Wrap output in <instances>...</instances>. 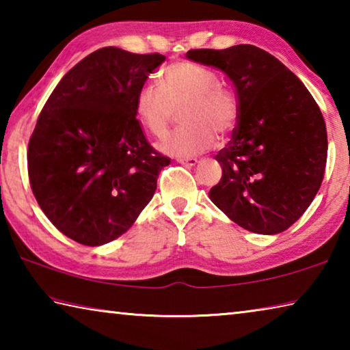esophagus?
Wrapping results in <instances>:
<instances>
[{
	"label": "esophagus",
	"mask_w": 350,
	"mask_h": 350,
	"mask_svg": "<svg viewBox=\"0 0 350 350\" xmlns=\"http://www.w3.org/2000/svg\"><path fill=\"white\" fill-rule=\"evenodd\" d=\"M177 162L182 165H187V167H194V165H196L199 161L194 157H189V159H177Z\"/></svg>",
	"instance_id": "34e87169"
}]
</instances>
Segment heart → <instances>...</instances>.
Returning <instances> with one entry per match:
<instances>
[{"mask_svg": "<svg viewBox=\"0 0 350 350\" xmlns=\"http://www.w3.org/2000/svg\"><path fill=\"white\" fill-rule=\"evenodd\" d=\"M162 88L144 83L134 97V111L148 131L162 137L182 111L183 126L161 142V151L188 157L216 145L219 133L228 135L238 122V106L227 91L217 88L210 70L193 63H176L165 68Z\"/></svg>", "mask_w": 350, "mask_h": 350, "instance_id": "heart-1", "label": "heart"}]
</instances>
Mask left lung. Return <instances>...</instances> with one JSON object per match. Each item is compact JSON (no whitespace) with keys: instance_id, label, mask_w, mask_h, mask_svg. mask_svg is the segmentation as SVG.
<instances>
[{"instance_id":"8db88e82","label":"left lung","mask_w":350,"mask_h":350,"mask_svg":"<svg viewBox=\"0 0 350 350\" xmlns=\"http://www.w3.org/2000/svg\"><path fill=\"white\" fill-rule=\"evenodd\" d=\"M187 58L221 70L238 94V126L215 157L222 177L211 202L248 232H284L309 208L324 177L327 133L317 102L256 46L188 51Z\"/></svg>"}]
</instances>
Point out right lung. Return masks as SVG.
Here are the masks:
<instances>
[{
  "label": "right lung",
  "mask_w": 350,
  "mask_h": 350,
  "mask_svg": "<svg viewBox=\"0 0 350 350\" xmlns=\"http://www.w3.org/2000/svg\"><path fill=\"white\" fill-rule=\"evenodd\" d=\"M161 54L102 47L83 58L47 98L29 140V180L47 219L75 242L98 247L131 228L170 159L135 118L139 88Z\"/></svg>",
  "instance_id": "obj_1"
}]
</instances>
